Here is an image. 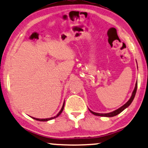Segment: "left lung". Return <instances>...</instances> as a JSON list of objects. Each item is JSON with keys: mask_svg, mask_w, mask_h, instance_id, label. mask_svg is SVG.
I'll use <instances>...</instances> for the list:
<instances>
[{"mask_svg": "<svg viewBox=\"0 0 148 148\" xmlns=\"http://www.w3.org/2000/svg\"><path fill=\"white\" fill-rule=\"evenodd\" d=\"M137 82H136L135 84V88H134L133 90V93H132V95L131 98H130V99L128 101L127 103H126L125 105L122 106V107H121L120 108H119V109L115 110V111L112 112H110V113H108V114H99V113H95V112H92L91 111V110H89V111L91 112V113L92 114H94V115H96V116H105V117H113L114 116H116L118 115V114L121 113V112H122L125 109V108H127V107H129V106H130V104H131L132 103V101H133V100L134 99V97H135V94H136V91H137Z\"/></svg>", "mask_w": 148, "mask_h": 148, "instance_id": "1", "label": "left lung"}]
</instances>
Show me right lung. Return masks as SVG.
<instances>
[{"label":"right lung","instance_id":"obj_1","mask_svg":"<svg viewBox=\"0 0 148 148\" xmlns=\"http://www.w3.org/2000/svg\"><path fill=\"white\" fill-rule=\"evenodd\" d=\"M64 104H63V106H62V109H61V110H60V112H59V113L58 114V115H57L56 116H54V117L50 118V119H35V118H33V117H32V119H35V120H36V121H49V120H51V119H56V118L58 117V116H60V115L61 113H62V111H63V110H64Z\"/></svg>","mask_w":148,"mask_h":148}]
</instances>
